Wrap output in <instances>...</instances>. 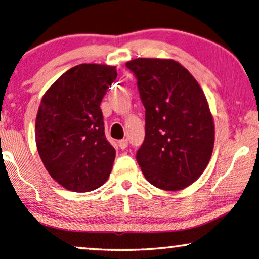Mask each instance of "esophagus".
<instances>
[{
  "label": "esophagus",
  "mask_w": 259,
  "mask_h": 259,
  "mask_svg": "<svg viewBox=\"0 0 259 259\" xmlns=\"http://www.w3.org/2000/svg\"><path fill=\"white\" fill-rule=\"evenodd\" d=\"M118 145L122 150H124V149L128 147V140H121L118 142Z\"/></svg>",
  "instance_id": "34e87169"
}]
</instances>
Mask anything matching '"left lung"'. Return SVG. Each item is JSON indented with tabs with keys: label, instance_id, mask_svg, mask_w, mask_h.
<instances>
[{
	"label": "left lung",
	"instance_id": "obj_1",
	"mask_svg": "<svg viewBox=\"0 0 259 259\" xmlns=\"http://www.w3.org/2000/svg\"><path fill=\"white\" fill-rule=\"evenodd\" d=\"M125 65L137 77L145 108L138 165L154 187L183 190L201 177L212 155L214 123L205 95L171 58H135Z\"/></svg>",
	"mask_w": 259,
	"mask_h": 259
}]
</instances>
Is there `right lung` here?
Here are the masks:
<instances>
[{"mask_svg":"<svg viewBox=\"0 0 259 259\" xmlns=\"http://www.w3.org/2000/svg\"><path fill=\"white\" fill-rule=\"evenodd\" d=\"M116 77L114 65L79 64L43 95L35 123L36 147L50 176L67 190L93 191L111 172L116 151L104 136L100 104Z\"/></svg>","mask_w":259,"mask_h":259,"instance_id":"1","label":"right lung"}]
</instances>
